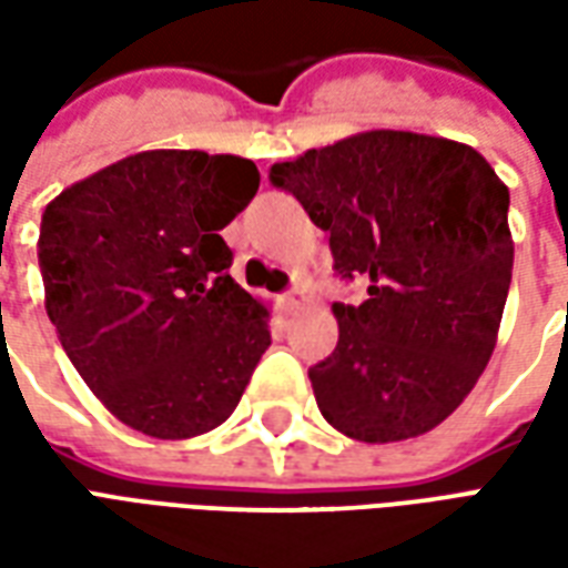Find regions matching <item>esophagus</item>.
<instances>
[{
  "instance_id": "obj_1",
  "label": "esophagus",
  "mask_w": 568,
  "mask_h": 568,
  "mask_svg": "<svg viewBox=\"0 0 568 568\" xmlns=\"http://www.w3.org/2000/svg\"><path fill=\"white\" fill-rule=\"evenodd\" d=\"M280 304H283V310H297L304 304V292H301V288H292V292H285V295L280 297Z\"/></svg>"
}]
</instances>
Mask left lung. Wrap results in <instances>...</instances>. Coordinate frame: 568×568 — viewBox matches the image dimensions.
<instances>
[{"label":"left lung","instance_id":"obj_1","mask_svg":"<svg viewBox=\"0 0 568 568\" xmlns=\"http://www.w3.org/2000/svg\"><path fill=\"white\" fill-rule=\"evenodd\" d=\"M271 182L328 234L334 271L368 297L334 304L337 346L310 368L322 417L346 438L426 435L475 389L499 337L514 267L508 187L471 145L368 130Z\"/></svg>","mask_w":568,"mask_h":568}]
</instances>
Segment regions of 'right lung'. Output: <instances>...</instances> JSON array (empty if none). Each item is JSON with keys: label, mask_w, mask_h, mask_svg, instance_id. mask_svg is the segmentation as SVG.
Listing matches in <instances>:
<instances>
[{"label": "right lung", "mask_w": 568, "mask_h": 568, "mask_svg": "<svg viewBox=\"0 0 568 568\" xmlns=\"http://www.w3.org/2000/svg\"><path fill=\"white\" fill-rule=\"evenodd\" d=\"M236 154L154 149L60 191L42 215L44 310L91 393L163 440L222 426L271 346V313L231 280L224 224L258 191Z\"/></svg>", "instance_id": "add662e5"}]
</instances>
